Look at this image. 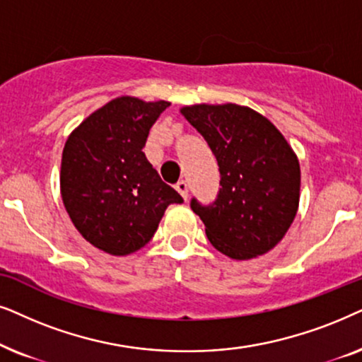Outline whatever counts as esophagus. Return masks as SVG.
Segmentation results:
<instances>
[{"label": "esophagus", "instance_id": "esophagus-1", "mask_svg": "<svg viewBox=\"0 0 362 362\" xmlns=\"http://www.w3.org/2000/svg\"><path fill=\"white\" fill-rule=\"evenodd\" d=\"M175 189H177L178 194L182 195V199H184V200L189 199V185H187V182H185V180H180V182H177Z\"/></svg>", "mask_w": 362, "mask_h": 362}]
</instances>
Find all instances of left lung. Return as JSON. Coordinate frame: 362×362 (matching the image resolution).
<instances>
[{"instance_id": "8db88e82", "label": "left lung", "mask_w": 362, "mask_h": 362, "mask_svg": "<svg viewBox=\"0 0 362 362\" xmlns=\"http://www.w3.org/2000/svg\"><path fill=\"white\" fill-rule=\"evenodd\" d=\"M180 112L209 144L220 167L218 197L192 210L220 253L250 259L285 237L300 205V162L283 134L238 104L185 105Z\"/></svg>"}]
</instances>
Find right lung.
<instances>
[{
    "mask_svg": "<svg viewBox=\"0 0 362 362\" xmlns=\"http://www.w3.org/2000/svg\"><path fill=\"white\" fill-rule=\"evenodd\" d=\"M170 103L122 95L86 117L67 137L61 197L93 247L125 257L151 242L167 206L184 199L163 184L142 148Z\"/></svg>",
    "mask_w": 362,
    "mask_h": 362,
    "instance_id": "add662e5",
    "label": "right lung"
}]
</instances>
